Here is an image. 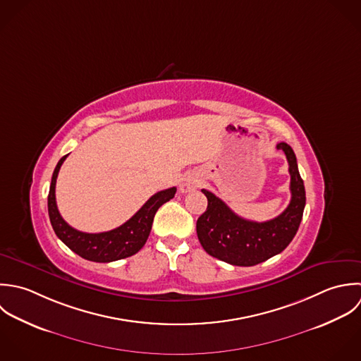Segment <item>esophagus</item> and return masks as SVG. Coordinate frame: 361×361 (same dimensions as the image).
Segmentation results:
<instances>
[{
    "label": "esophagus",
    "instance_id": "obj_1",
    "mask_svg": "<svg viewBox=\"0 0 361 361\" xmlns=\"http://www.w3.org/2000/svg\"><path fill=\"white\" fill-rule=\"evenodd\" d=\"M202 185V179L199 178V175L196 173H188L182 178L180 180V185H179V190L182 193H188L190 190H195L197 188H200Z\"/></svg>",
    "mask_w": 361,
    "mask_h": 361
}]
</instances>
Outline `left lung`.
<instances>
[{"mask_svg":"<svg viewBox=\"0 0 361 361\" xmlns=\"http://www.w3.org/2000/svg\"><path fill=\"white\" fill-rule=\"evenodd\" d=\"M277 148L288 161L291 200L276 219L264 223L245 220L216 195L202 189L207 210L199 217L196 231L203 249L213 257L234 266H255L283 252L295 237L305 207V188L293 148L286 142H279Z\"/></svg>","mask_w":361,"mask_h":361,"instance_id":"obj_1","label":"left lung"}]
</instances>
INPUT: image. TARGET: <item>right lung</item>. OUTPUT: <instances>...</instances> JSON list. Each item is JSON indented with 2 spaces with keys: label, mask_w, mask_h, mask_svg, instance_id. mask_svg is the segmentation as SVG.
<instances>
[{
  "label": "right lung",
  "mask_w": 361,
  "mask_h": 361,
  "mask_svg": "<svg viewBox=\"0 0 361 361\" xmlns=\"http://www.w3.org/2000/svg\"><path fill=\"white\" fill-rule=\"evenodd\" d=\"M66 158L67 155H64L56 165L47 197L49 217L56 235L73 252L91 262L108 263L137 253L151 233L157 210L175 196L176 188H169L151 196L128 221L112 231L99 234L82 233L70 227L63 220L56 204V179Z\"/></svg>",
  "instance_id": "add662e5"
}]
</instances>
